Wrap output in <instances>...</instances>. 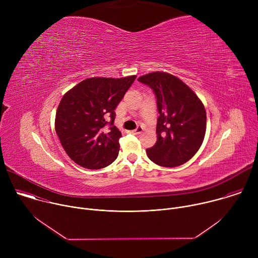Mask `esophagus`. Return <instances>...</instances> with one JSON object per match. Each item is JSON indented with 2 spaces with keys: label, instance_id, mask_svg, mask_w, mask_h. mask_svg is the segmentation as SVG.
Wrapping results in <instances>:
<instances>
[{
  "label": "esophagus",
  "instance_id": "34e87169",
  "mask_svg": "<svg viewBox=\"0 0 258 258\" xmlns=\"http://www.w3.org/2000/svg\"><path fill=\"white\" fill-rule=\"evenodd\" d=\"M131 133H132L133 135H140V134H142V133H143V126H142V125H139L136 130L132 131Z\"/></svg>",
  "mask_w": 258,
  "mask_h": 258
}]
</instances>
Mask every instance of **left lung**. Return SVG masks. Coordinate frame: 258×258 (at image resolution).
Here are the masks:
<instances>
[{"mask_svg": "<svg viewBox=\"0 0 258 258\" xmlns=\"http://www.w3.org/2000/svg\"><path fill=\"white\" fill-rule=\"evenodd\" d=\"M138 81L150 87L158 109L157 142L147 149L154 163L174 167L189 161L201 147L206 132V111L198 96L178 78L156 71Z\"/></svg>", "mask_w": 258, "mask_h": 258, "instance_id": "8db88e82", "label": "left lung"}]
</instances>
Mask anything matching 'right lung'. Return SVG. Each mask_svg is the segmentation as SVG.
Returning <instances> with one entry per match:
<instances>
[{
	"mask_svg": "<svg viewBox=\"0 0 258 258\" xmlns=\"http://www.w3.org/2000/svg\"><path fill=\"white\" fill-rule=\"evenodd\" d=\"M136 78H91L63 96L55 130L70 159L85 168L100 169L117 158L121 133L114 125V110Z\"/></svg>",
	"mask_w": 258,
	"mask_h": 258,
	"instance_id": "right-lung-1",
	"label": "right lung"
}]
</instances>
